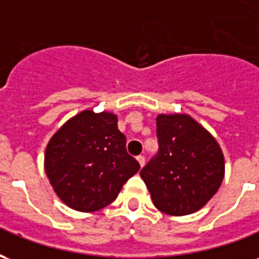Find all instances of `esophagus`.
<instances>
[{"mask_svg":"<svg viewBox=\"0 0 259 259\" xmlns=\"http://www.w3.org/2000/svg\"><path fill=\"white\" fill-rule=\"evenodd\" d=\"M137 161H139L140 166L143 168V166H144V163H146V158L143 157V155H139V157H137Z\"/></svg>","mask_w":259,"mask_h":259,"instance_id":"esophagus-1","label":"esophagus"}]
</instances>
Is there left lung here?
Masks as SVG:
<instances>
[{
  "instance_id": "left-lung-1",
  "label": "left lung",
  "mask_w": 259,
  "mask_h": 259,
  "mask_svg": "<svg viewBox=\"0 0 259 259\" xmlns=\"http://www.w3.org/2000/svg\"><path fill=\"white\" fill-rule=\"evenodd\" d=\"M158 152L141 169L152 202L168 215H189L222 183L225 159L211 133L189 115H158Z\"/></svg>"
}]
</instances>
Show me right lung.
<instances>
[{
    "mask_svg": "<svg viewBox=\"0 0 259 259\" xmlns=\"http://www.w3.org/2000/svg\"><path fill=\"white\" fill-rule=\"evenodd\" d=\"M139 169L111 112H80L53 136L46 150V174L54 191L80 212L109 205Z\"/></svg>",
    "mask_w": 259,
    "mask_h": 259,
    "instance_id": "1",
    "label": "right lung"
}]
</instances>
